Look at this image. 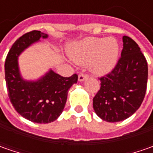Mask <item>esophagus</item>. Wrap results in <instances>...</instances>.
I'll use <instances>...</instances> for the list:
<instances>
[{
	"label": "esophagus",
	"mask_w": 153,
	"mask_h": 153,
	"mask_svg": "<svg viewBox=\"0 0 153 153\" xmlns=\"http://www.w3.org/2000/svg\"><path fill=\"white\" fill-rule=\"evenodd\" d=\"M88 75L85 73H80L79 76H78V80H79L80 82H82V81H84L86 78H88Z\"/></svg>",
	"instance_id": "esophagus-1"
}]
</instances>
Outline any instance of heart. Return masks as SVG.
<instances>
[{"mask_svg":"<svg viewBox=\"0 0 153 153\" xmlns=\"http://www.w3.org/2000/svg\"><path fill=\"white\" fill-rule=\"evenodd\" d=\"M70 56L82 65L91 61L92 71L101 75L114 67L118 56V44L113 38L90 37L73 47Z\"/></svg>","mask_w":153,"mask_h":153,"instance_id":"b5f03b06","label":"heart"}]
</instances>
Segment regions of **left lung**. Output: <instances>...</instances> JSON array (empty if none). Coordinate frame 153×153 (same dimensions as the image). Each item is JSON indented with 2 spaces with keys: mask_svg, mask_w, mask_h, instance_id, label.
<instances>
[{
  "mask_svg": "<svg viewBox=\"0 0 153 153\" xmlns=\"http://www.w3.org/2000/svg\"><path fill=\"white\" fill-rule=\"evenodd\" d=\"M123 48L114 68L100 77V88L93 99L95 113L104 121L125 120L140 106L146 91L148 66L132 38L123 36Z\"/></svg>",
  "mask_w": 153,
  "mask_h": 153,
  "instance_id": "8db88e82",
  "label": "left lung"
}]
</instances>
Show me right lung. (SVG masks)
<instances>
[{
	"instance_id": "add662e5",
	"label": "right lung",
	"mask_w": 153,
	"mask_h": 153,
	"mask_svg": "<svg viewBox=\"0 0 153 153\" xmlns=\"http://www.w3.org/2000/svg\"><path fill=\"white\" fill-rule=\"evenodd\" d=\"M41 37L47 38L48 35L32 30L15 42L6 58L5 79L8 97L15 110L31 122L48 123L60 116L66 103L68 90L76 83L78 76L73 74L65 77L51 70L36 82H28L21 77L18 57Z\"/></svg>"
}]
</instances>
